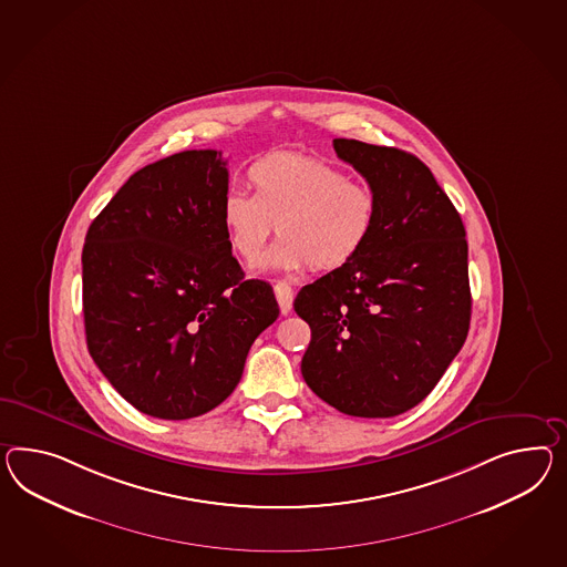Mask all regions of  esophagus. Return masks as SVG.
<instances>
[{
    "label": "esophagus",
    "instance_id": "esophagus-1",
    "mask_svg": "<svg viewBox=\"0 0 567 567\" xmlns=\"http://www.w3.org/2000/svg\"><path fill=\"white\" fill-rule=\"evenodd\" d=\"M274 290H276V298L277 302H279V310H281V315H288L291 310V302H293V290H291L290 284H286V281H277Z\"/></svg>",
    "mask_w": 567,
    "mask_h": 567
}]
</instances>
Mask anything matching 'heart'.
<instances>
[{"instance_id":"heart-1","label":"heart","mask_w":567,"mask_h":567,"mask_svg":"<svg viewBox=\"0 0 567 567\" xmlns=\"http://www.w3.org/2000/svg\"><path fill=\"white\" fill-rule=\"evenodd\" d=\"M247 190L226 193L221 221L234 255L259 259L276 226L274 248L259 267L274 271H334L370 243L378 221L374 190L349 181L333 164L291 154H267L248 166Z\"/></svg>"}]
</instances>
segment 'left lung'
Here are the masks:
<instances>
[{"instance_id":"obj_1","label":"left lung","mask_w":567,"mask_h":567,"mask_svg":"<svg viewBox=\"0 0 567 567\" xmlns=\"http://www.w3.org/2000/svg\"><path fill=\"white\" fill-rule=\"evenodd\" d=\"M333 147L374 190L378 221L353 261L293 300L312 333L302 377L346 415L394 417L432 392L465 343V226L413 154L343 137Z\"/></svg>"}]
</instances>
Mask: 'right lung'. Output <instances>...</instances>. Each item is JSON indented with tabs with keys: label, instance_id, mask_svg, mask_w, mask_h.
Listing matches in <instances>:
<instances>
[{
	"label": "right lung",
	"instance_id": "right-lung-1",
	"mask_svg": "<svg viewBox=\"0 0 567 567\" xmlns=\"http://www.w3.org/2000/svg\"><path fill=\"white\" fill-rule=\"evenodd\" d=\"M226 193L221 152L187 150L131 175L87 228V351L127 403L158 420L226 401L279 317L274 288L245 279L233 257Z\"/></svg>",
	"mask_w": 567,
	"mask_h": 567
}]
</instances>
